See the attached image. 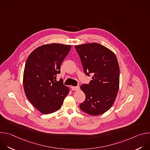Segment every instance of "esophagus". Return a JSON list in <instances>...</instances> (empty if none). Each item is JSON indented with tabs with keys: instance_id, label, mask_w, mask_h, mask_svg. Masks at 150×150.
Segmentation results:
<instances>
[{
	"instance_id": "esophagus-1",
	"label": "esophagus",
	"mask_w": 150,
	"mask_h": 150,
	"mask_svg": "<svg viewBox=\"0 0 150 150\" xmlns=\"http://www.w3.org/2000/svg\"><path fill=\"white\" fill-rule=\"evenodd\" d=\"M71 89L72 91H78L79 90V87L77 86V87H74V86H72L71 87Z\"/></svg>"
}]
</instances>
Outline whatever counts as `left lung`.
Instances as JSON below:
<instances>
[{"label":"left lung","instance_id":"1","mask_svg":"<svg viewBox=\"0 0 150 150\" xmlns=\"http://www.w3.org/2000/svg\"><path fill=\"white\" fill-rule=\"evenodd\" d=\"M75 47L85 74H93L88 84L81 86L85 100L79 108L90 115L103 114L111 108L119 90L120 71L116 56L112 50L97 42Z\"/></svg>","mask_w":150,"mask_h":150}]
</instances>
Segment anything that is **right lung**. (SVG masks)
Masks as SVG:
<instances>
[{
    "label": "right lung",
    "instance_id": "obj_1",
    "mask_svg": "<svg viewBox=\"0 0 150 150\" xmlns=\"http://www.w3.org/2000/svg\"><path fill=\"white\" fill-rule=\"evenodd\" d=\"M71 48L59 43L45 45L34 50L28 57L23 75L25 95L40 112L50 114L59 110L69 88L60 79V65Z\"/></svg>",
    "mask_w": 150,
    "mask_h": 150
}]
</instances>
